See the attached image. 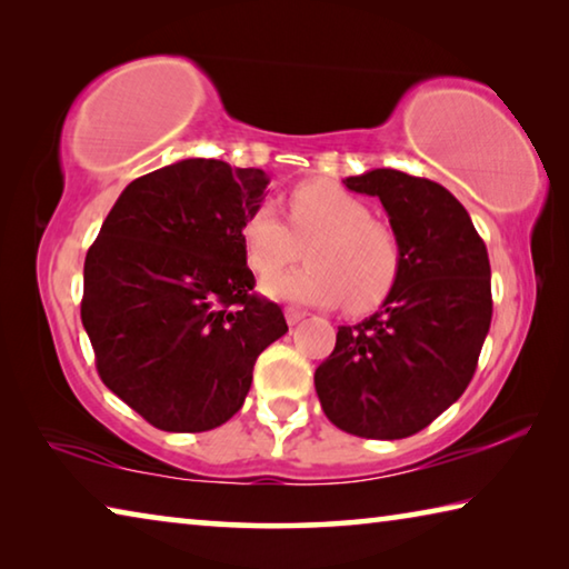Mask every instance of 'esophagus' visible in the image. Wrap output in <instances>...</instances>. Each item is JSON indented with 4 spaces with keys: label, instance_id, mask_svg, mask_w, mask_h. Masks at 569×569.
<instances>
[{
    "label": "esophagus",
    "instance_id": "obj_1",
    "mask_svg": "<svg viewBox=\"0 0 569 569\" xmlns=\"http://www.w3.org/2000/svg\"><path fill=\"white\" fill-rule=\"evenodd\" d=\"M306 319V311H298V308H286V321L288 326H296Z\"/></svg>",
    "mask_w": 569,
    "mask_h": 569
}]
</instances>
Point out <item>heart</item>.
<instances>
[{"mask_svg": "<svg viewBox=\"0 0 569 569\" xmlns=\"http://www.w3.org/2000/svg\"><path fill=\"white\" fill-rule=\"evenodd\" d=\"M286 218L263 203L240 226L246 263L258 278H272L300 257L309 266L268 281V296L306 306H339L366 313L387 301L401 276V243L371 218V208L331 180H303L286 196Z\"/></svg>", "mask_w": 569, "mask_h": 569, "instance_id": "heart-1", "label": "heart"}]
</instances>
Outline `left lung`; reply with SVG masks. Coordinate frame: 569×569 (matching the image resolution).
Instances as JSON below:
<instances>
[{
  "instance_id": "1",
  "label": "left lung",
  "mask_w": 569,
  "mask_h": 569,
  "mask_svg": "<svg viewBox=\"0 0 569 569\" xmlns=\"http://www.w3.org/2000/svg\"><path fill=\"white\" fill-rule=\"evenodd\" d=\"M377 196L401 243V276L369 319L339 326L316 393L336 427L366 439H403L449 409L477 371L492 323L485 240L447 188L379 168L346 178Z\"/></svg>"
}]
</instances>
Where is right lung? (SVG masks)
I'll list each match as a JSON object with an SVG mask.
<instances>
[{
  "label": "right lung",
  "instance_id": "right-lung-1",
  "mask_svg": "<svg viewBox=\"0 0 569 569\" xmlns=\"http://www.w3.org/2000/svg\"><path fill=\"white\" fill-rule=\"evenodd\" d=\"M271 178L188 158L122 190L84 258L82 326L104 387L162 431H208L243 407L288 331L253 293L240 226Z\"/></svg>",
  "mask_w": 569,
  "mask_h": 569
}]
</instances>
